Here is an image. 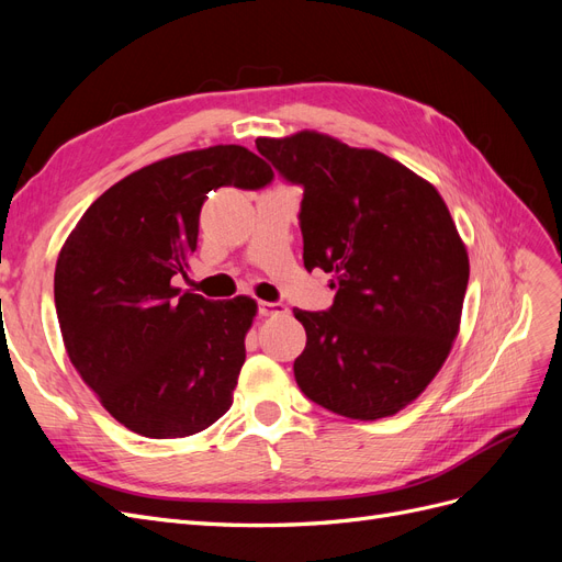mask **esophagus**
Listing matches in <instances>:
<instances>
[{
  "instance_id": "34e87169",
  "label": "esophagus",
  "mask_w": 562,
  "mask_h": 562,
  "mask_svg": "<svg viewBox=\"0 0 562 562\" xmlns=\"http://www.w3.org/2000/svg\"><path fill=\"white\" fill-rule=\"evenodd\" d=\"M258 312H260V316H283L288 310L281 302H260Z\"/></svg>"
}]
</instances>
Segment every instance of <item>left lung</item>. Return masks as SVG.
Here are the masks:
<instances>
[{
    "mask_svg": "<svg viewBox=\"0 0 562 562\" xmlns=\"http://www.w3.org/2000/svg\"><path fill=\"white\" fill-rule=\"evenodd\" d=\"M255 147L302 187L304 267L335 274L326 312L293 310L307 330L293 363L300 391L342 417L396 415L436 378L459 330L469 258L446 201L382 151L330 135Z\"/></svg>",
    "mask_w": 562,
    "mask_h": 562,
    "instance_id": "obj_1",
    "label": "left lung"
}]
</instances>
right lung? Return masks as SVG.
Here are the masks:
<instances>
[{
	"label": "right lung",
	"mask_w": 562,
	"mask_h": 562,
	"mask_svg": "<svg viewBox=\"0 0 562 562\" xmlns=\"http://www.w3.org/2000/svg\"><path fill=\"white\" fill-rule=\"evenodd\" d=\"M274 171L239 145L149 164L100 194L58 255L54 297L72 366L126 429L182 438L232 405L258 304L171 285L196 250L217 187L262 190Z\"/></svg>",
	"instance_id": "obj_1"
}]
</instances>
